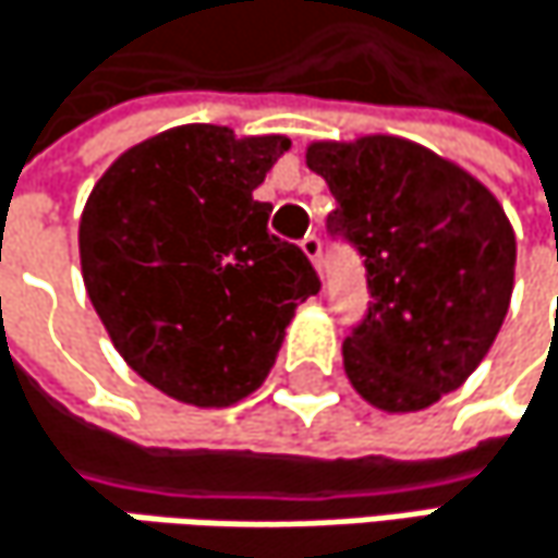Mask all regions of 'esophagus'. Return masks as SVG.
I'll list each match as a JSON object with an SVG mask.
<instances>
[{"label": "esophagus", "mask_w": 558, "mask_h": 558, "mask_svg": "<svg viewBox=\"0 0 558 558\" xmlns=\"http://www.w3.org/2000/svg\"><path fill=\"white\" fill-rule=\"evenodd\" d=\"M302 253L312 259V266L320 272V238H317V234H308V238L302 241Z\"/></svg>", "instance_id": "34e87169"}]
</instances>
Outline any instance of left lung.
Instances as JSON below:
<instances>
[{
  "mask_svg": "<svg viewBox=\"0 0 558 558\" xmlns=\"http://www.w3.org/2000/svg\"><path fill=\"white\" fill-rule=\"evenodd\" d=\"M305 163L337 198L327 228L369 272V314L343 340L347 379L379 411H424L475 373L505 324L514 228L485 182L395 134L314 141Z\"/></svg>",
  "mask_w": 558,
  "mask_h": 558,
  "instance_id": "8db88e82",
  "label": "left lung"
}]
</instances>
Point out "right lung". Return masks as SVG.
Wrapping results in <instances>:
<instances>
[{"mask_svg": "<svg viewBox=\"0 0 558 558\" xmlns=\"http://www.w3.org/2000/svg\"><path fill=\"white\" fill-rule=\"evenodd\" d=\"M292 147L179 124L124 150L80 218L89 302L124 363L182 404L231 408L266 383L295 308L320 289L269 234L253 189Z\"/></svg>", "mask_w": 558, "mask_h": 558, "instance_id": "obj_1", "label": "right lung"}]
</instances>
